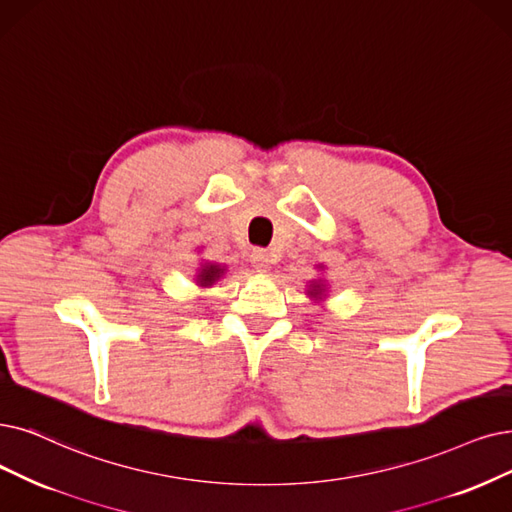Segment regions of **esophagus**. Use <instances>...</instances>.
Masks as SVG:
<instances>
[{"instance_id":"34e87169","label":"esophagus","mask_w":512,"mask_h":512,"mask_svg":"<svg viewBox=\"0 0 512 512\" xmlns=\"http://www.w3.org/2000/svg\"><path fill=\"white\" fill-rule=\"evenodd\" d=\"M250 260L258 273H267L271 269V254L267 250H254Z\"/></svg>"}]
</instances>
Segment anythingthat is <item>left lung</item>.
<instances>
[{
	"label": "left lung",
	"instance_id": "1",
	"mask_svg": "<svg viewBox=\"0 0 512 512\" xmlns=\"http://www.w3.org/2000/svg\"><path fill=\"white\" fill-rule=\"evenodd\" d=\"M317 269L323 271L325 267H323V264H317ZM306 296H309L315 302H323L325 296H327V281L325 279L309 281V285H306Z\"/></svg>",
	"mask_w": 512,
	"mask_h": 512
}]
</instances>
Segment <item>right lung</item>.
I'll list each match as a JSON object with an SVG mask.
<instances>
[{"instance_id": "add662e5", "label": "right lung", "mask_w": 512, "mask_h": 512, "mask_svg": "<svg viewBox=\"0 0 512 512\" xmlns=\"http://www.w3.org/2000/svg\"><path fill=\"white\" fill-rule=\"evenodd\" d=\"M227 273V267H222V264L216 262H201L197 275H195V283L199 288H212L216 281H220V277Z\"/></svg>"}]
</instances>
